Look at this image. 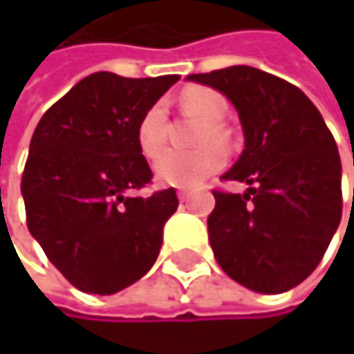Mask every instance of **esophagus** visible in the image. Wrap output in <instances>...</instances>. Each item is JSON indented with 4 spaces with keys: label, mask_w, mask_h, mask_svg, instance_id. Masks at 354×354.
I'll list each match as a JSON object with an SVG mask.
<instances>
[{
    "label": "esophagus",
    "mask_w": 354,
    "mask_h": 354,
    "mask_svg": "<svg viewBox=\"0 0 354 354\" xmlns=\"http://www.w3.org/2000/svg\"><path fill=\"white\" fill-rule=\"evenodd\" d=\"M178 199L180 201H189L191 199V193L189 191H178Z\"/></svg>",
    "instance_id": "1"
}]
</instances>
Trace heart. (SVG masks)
Listing matches in <instances>:
<instances>
[{
    "label": "heart",
    "instance_id": "obj_1",
    "mask_svg": "<svg viewBox=\"0 0 354 354\" xmlns=\"http://www.w3.org/2000/svg\"><path fill=\"white\" fill-rule=\"evenodd\" d=\"M185 110L199 116L203 123H208V129L203 133V140L223 138L225 129L221 127V120L227 114V100L214 88L195 86L187 88L180 97ZM165 104L157 102L144 112L140 118V125L136 131V140L144 157H155L165 144ZM225 165V151L216 144H206L191 153L180 151H165L155 161V176L157 183L163 187L176 189H195L203 180L218 171Z\"/></svg>",
    "mask_w": 354,
    "mask_h": 354
}]
</instances>
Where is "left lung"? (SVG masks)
I'll return each instance as SVG.
<instances>
[{
  "label": "left lung",
  "instance_id": "8db88e82",
  "mask_svg": "<svg viewBox=\"0 0 354 354\" xmlns=\"http://www.w3.org/2000/svg\"><path fill=\"white\" fill-rule=\"evenodd\" d=\"M187 80L234 104L244 151L214 191L208 238L223 272L257 293H284L306 280L342 218V163L317 106L291 82L248 65Z\"/></svg>",
  "mask_w": 354,
  "mask_h": 354
}]
</instances>
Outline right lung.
<instances>
[{
  "label": "right lung",
  "instance_id": "1",
  "mask_svg": "<svg viewBox=\"0 0 354 354\" xmlns=\"http://www.w3.org/2000/svg\"><path fill=\"white\" fill-rule=\"evenodd\" d=\"M178 76L82 78L39 118L21 183L27 227L50 263L84 293L112 295L151 270L174 189L133 197L151 183L136 131Z\"/></svg>",
  "mask_w": 354,
  "mask_h": 354
}]
</instances>
